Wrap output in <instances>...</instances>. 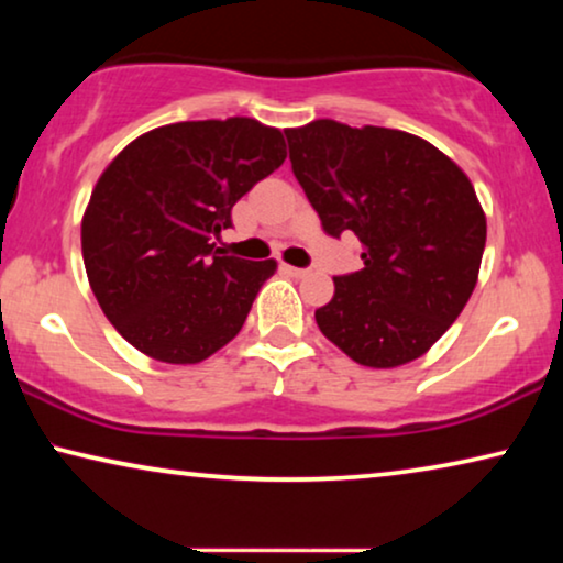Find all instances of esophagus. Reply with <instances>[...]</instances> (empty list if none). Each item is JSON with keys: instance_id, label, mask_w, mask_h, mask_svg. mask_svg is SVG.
<instances>
[{"instance_id": "1", "label": "esophagus", "mask_w": 563, "mask_h": 563, "mask_svg": "<svg viewBox=\"0 0 563 563\" xmlns=\"http://www.w3.org/2000/svg\"><path fill=\"white\" fill-rule=\"evenodd\" d=\"M284 272L295 276V279H305V276H310V268H297V266H287V264H284Z\"/></svg>"}]
</instances>
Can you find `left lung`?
<instances>
[{
  "label": "left lung",
  "mask_w": 563,
  "mask_h": 563,
  "mask_svg": "<svg viewBox=\"0 0 563 563\" xmlns=\"http://www.w3.org/2000/svg\"><path fill=\"white\" fill-rule=\"evenodd\" d=\"M289 161L328 235L351 230L364 268L335 276L314 310L322 335L368 368L420 358L479 279L487 218L468 176L433 143L335 120L284 130Z\"/></svg>",
  "instance_id": "obj_1"
}]
</instances>
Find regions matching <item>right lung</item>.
Returning <instances> with one entry per match:
<instances>
[{"label":"right lung","instance_id":"right-lung-1","mask_svg":"<svg viewBox=\"0 0 563 563\" xmlns=\"http://www.w3.org/2000/svg\"><path fill=\"white\" fill-rule=\"evenodd\" d=\"M287 158L253 118L174 122L110 161L81 218L89 287L114 330L164 364H199L241 333L276 261L220 256L245 191Z\"/></svg>","mask_w":563,"mask_h":563}]
</instances>
